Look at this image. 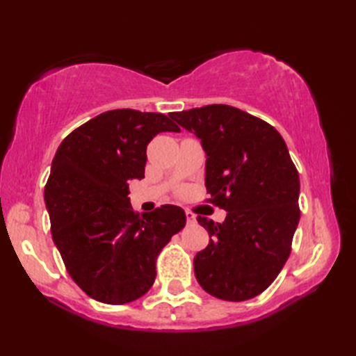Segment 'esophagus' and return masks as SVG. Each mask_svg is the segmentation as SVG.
<instances>
[{
	"label": "esophagus",
	"mask_w": 356,
	"mask_h": 356,
	"mask_svg": "<svg viewBox=\"0 0 356 356\" xmlns=\"http://www.w3.org/2000/svg\"><path fill=\"white\" fill-rule=\"evenodd\" d=\"M185 216H186V222L188 223H194L195 222V216L191 213V211H185Z\"/></svg>",
	"instance_id": "esophagus-1"
}]
</instances>
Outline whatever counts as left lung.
<instances>
[{
    "mask_svg": "<svg viewBox=\"0 0 356 356\" xmlns=\"http://www.w3.org/2000/svg\"><path fill=\"white\" fill-rule=\"evenodd\" d=\"M200 139L207 153L211 202L223 223L197 216L209 243L194 257V274L208 293L245 301L261 293L283 269L300 222V177L274 127L231 105L171 113Z\"/></svg>",
    "mask_w": 356,
    "mask_h": 356,
    "instance_id": "8db88e82",
    "label": "left lung"
}]
</instances>
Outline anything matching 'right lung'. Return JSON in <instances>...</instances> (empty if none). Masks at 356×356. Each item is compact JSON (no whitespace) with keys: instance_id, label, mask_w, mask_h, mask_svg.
Listing matches in <instances>:
<instances>
[{"instance_id":"right-lung-1","label":"right lung","mask_w":356,"mask_h":356,"mask_svg":"<svg viewBox=\"0 0 356 356\" xmlns=\"http://www.w3.org/2000/svg\"><path fill=\"white\" fill-rule=\"evenodd\" d=\"M180 128L162 113L110 110L61 142L44 190L51 237L73 282L107 305L140 298L154 283L156 257L185 226V211L134 213L128 182L145 174L147 145Z\"/></svg>"}]
</instances>
